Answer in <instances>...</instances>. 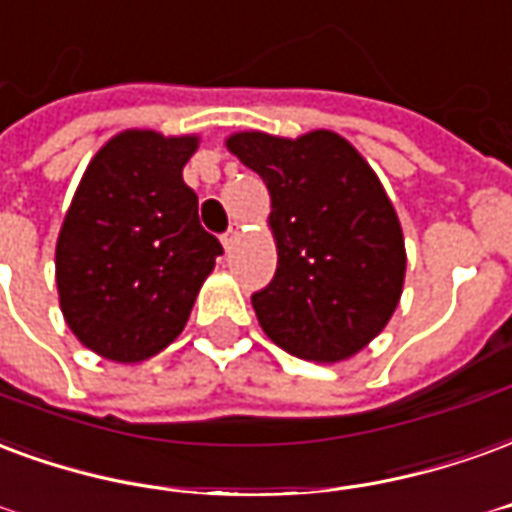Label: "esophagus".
Listing matches in <instances>:
<instances>
[{"instance_id":"1","label":"esophagus","mask_w":512,"mask_h":512,"mask_svg":"<svg viewBox=\"0 0 512 512\" xmlns=\"http://www.w3.org/2000/svg\"><path fill=\"white\" fill-rule=\"evenodd\" d=\"M237 240H240V223H231L229 231L220 237V242H223V248H226V253H231V248L237 245Z\"/></svg>"}]
</instances>
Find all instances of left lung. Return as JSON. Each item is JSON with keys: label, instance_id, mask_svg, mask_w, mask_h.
Returning a JSON list of instances; mask_svg holds the SVG:
<instances>
[{"label": "left lung", "instance_id": "left-lung-1", "mask_svg": "<svg viewBox=\"0 0 512 512\" xmlns=\"http://www.w3.org/2000/svg\"><path fill=\"white\" fill-rule=\"evenodd\" d=\"M226 147L270 190L278 270L251 297L283 352L338 363L382 333L401 300V223L374 169L333 130L234 133Z\"/></svg>", "mask_w": 512, "mask_h": 512}]
</instances>
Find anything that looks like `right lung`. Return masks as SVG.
Returning a JSON list of instances; mask_svg holds the SVG:
<instances>
[{
	"instance_id": "add662e5",
	"label": "right lung",
	"mask_w": 512,
	"mask_h": 512,
	"mask_svg": "<svg viewBox=\"0 0 512 512\" xmlns=\"http://www.w3.org/2000/svg\"><path fill=\"white\" fill-rule=\"evenodd\" d=\"M196 136L125 130L92 158L57 240L67 327L114 363H141L188 322L223 248L182 169Z\"/></svg>"
}]
</instances>
